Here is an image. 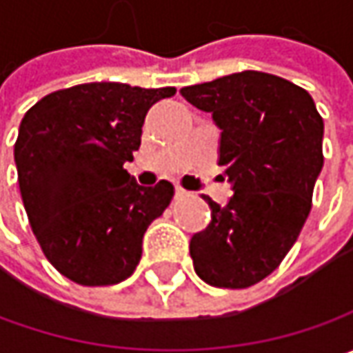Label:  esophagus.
Wrapping results in <instances>:
<instances>
[{"instance_id": "esophagus-1", "label": "esophagus", "mask_w": 353, "mask_h": 353, "mask_svg": "<svg viewBox=\"0 0 353 353\" xmlns=\"http://www.w3.org/2000/svg\"><path fill=\"white\" fill-rule=\"evenodd\" d=\"M174 194H176V198H184V196H188L190 192H188V190H184V188H181V186H176Z\"/></svg>"}]
</instances>
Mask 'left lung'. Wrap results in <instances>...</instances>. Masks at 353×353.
I'll return each mask as SVG.
<instances>
[{"instance_id":"obj_1","label":"left lung","mask_w":353,"mask_h":353,"mask_svg":"<svg viewBox=\"0 0 353 353\" xmlns=\"http://www.w3.org/2000/svg\"><path fill=\"white\" fill-rule=\"evenodd\" d=\"M181 94L222 129L218 165L234 184L225 206L204 196L212 220L190 239L194 271L212 287L248 289L277 269L310 214L324 121L306 90L257 70Z\"/></svg>"}]
</instances>
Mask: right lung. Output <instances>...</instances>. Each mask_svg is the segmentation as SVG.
Returning <instances> with one entry per match:
<instances>
[{
	"label": "right lung",
	"instance_id": "1",
	"mask_svg": "<svg viewBox=\"0 0 353 353\" xmlns=\"http://www.w3.org/2000/svg\"><path fill=\"white\" fill-rule=\"evenodd\" d=\"M174 94L170 86L90 82L48 94L21 119L23 206L45 257L66 279L108 287L135 271L143 236L174 186L143 188L123 165L141 145L149 108Z\"/></svg>",
	"mask_w": 353,
	"mask_h": 353
}]
</instances>
